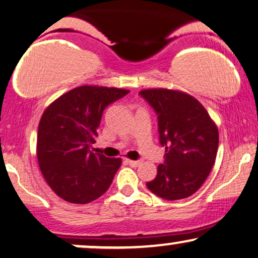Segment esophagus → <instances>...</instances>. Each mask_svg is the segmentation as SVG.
<instances>
[{"instance_id":"1","label":"esophagus","mask_w":258,"mask_h":258,"mask_svg":"<svg viewBox=\"0 0 258 258\" xmlns=\"http://www.w3.org/2000/svg\"><path fill=\"white\" fill-rule=\"evenodd\" d=\"M126 162H127V164L130 165V167H133V168L138 167L140 163H142L140 161H131V159H126Z\"/></svg>"}]
</instances>
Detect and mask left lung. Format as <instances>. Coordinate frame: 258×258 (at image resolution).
<instances>
[{
	"mask_svg": "<svg viewBox=\"0 0 258 258\" xmlns=\"http://www.w3.org/2000/svg\"><path fill=\"white\" fill-rule=\"evenodd\" d=\"M158 116L159 142L165 148L164 164L146 183L157 197L180 200L204 184L216 162L219 132L199 101L180 90H140Z\"/></svg>",
	"mask_w": 258,
	"mask_h": 258,
	"instance_id": "8db88e82",
	"label": "left lung"
}]
</instances>
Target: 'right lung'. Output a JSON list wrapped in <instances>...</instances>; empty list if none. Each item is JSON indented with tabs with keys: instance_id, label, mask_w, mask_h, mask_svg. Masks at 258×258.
<instances>
[{
	"instance_id": "right-lung-1",
	"label": "right lung",
	"mask_w": 258,
	"mask_h": 258,
	"mask_svg": "<svg viewBox=\"0 0 258 258\" xmlns=\"http://www.w3.org/2000/svg\"><path fill=\"white\" fill-rule=\"evenodd\" d=\"M130 90L81 86L54 100L38 128L39 168L52 190L71 204H89L105 194L121 165L90 151L105 108Z\"/></svg>"
}]
</instances>
